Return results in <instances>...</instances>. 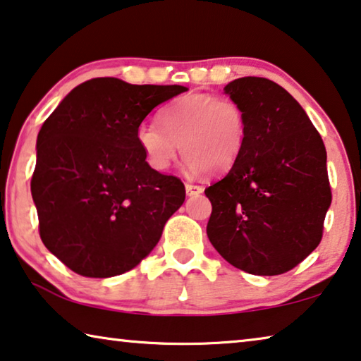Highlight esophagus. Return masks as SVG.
Listing matches in <instances>:
<instances>
[{
	"label": "esophagus",
	"instance_id": "esophagus-1",
	"mask_svg": "<svg viewBox=\"0 0 361 361\" xmlns=\"http://www.w3.org/2000/svg\"><path fill=\"white\" fill-rule=\"evenodd\" d=\"M204 191L202 186L192 185V183H186V195L188 196H199Z\"/></svg>",
	"mask_w": 361,
	"mask_h": 361
}]
</instances>
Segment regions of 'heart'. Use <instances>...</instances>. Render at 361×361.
<instances>
[{"label":"heart","mask_w":361,"mask_h":361,"mask_svg":"<svg viewBox=\"0 0 361 361\" xmlns=\"http://www.w3.org/2000/svg\"><path fill=\"white\" fill-rule=\"evenodd\" d=\"M159 125L144 123L136 131L144 159L157 171L170 169L181 147L190 173H225L240 159L248 136L243 106L211 94L173 100L159 113Z\"/></svg>","instance_id":"b5f03b06"}]
</instances>
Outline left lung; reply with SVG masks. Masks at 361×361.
<instances>
[{"label": "left lung", "mask_w": 361, "mask_h": 361, "mask_svg": "<svg viewBox=\"0 0 361 361\" xmlns=\"http://www.w3.org/2000/svg\"><path fill=\"white\" fill-rule=\"evenodd\" d=\"M246 113L243 152L206 188L212 204L207 236L230 264L279 276L318 248L332 195L326 147L301 105L264 78L224 87Z\"/></svg>", "instance_id": "8db88e82"}]
</instances>
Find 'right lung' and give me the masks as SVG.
I'll return each instance as SVG.
<instances>
[{"instance_id": "right-lung-1", "label": "right lung", "mask_w": 361, "mask_h": 361, "mask_svg": "<svg viewBox=\"0 0 361 361\" xmlns=\"http://www.w3.org/2000/svg\"><path fill=\"white\" fill-rule=\"evenodd\" d=\"M183 85L95 78L74 87L37 136L30 181L47 250L84 277L136 267L185 202V185L147 165L136 131Z\"/></svg>"}]
</instances>
